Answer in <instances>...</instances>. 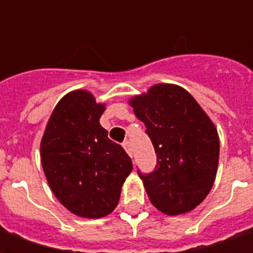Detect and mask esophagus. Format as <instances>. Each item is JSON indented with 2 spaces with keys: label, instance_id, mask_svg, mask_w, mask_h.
<instances>
[{
  "label": "esophagus",
  "instance_id": "esophagus-1",
  "mask_svg": "<svg viewBox=\"0 0 253 253\" xmlns=\"http://www.w3.org/2000/svg\"><path fill=\"white\" fill-rule=\"evenodd\" d=\"M123 148H125V150H126L127 153L131 154V143H130V141H125V142H123Z\"/></svg>",
  "mask_w": 253,
  "mask_h": 253
}]
</instances>
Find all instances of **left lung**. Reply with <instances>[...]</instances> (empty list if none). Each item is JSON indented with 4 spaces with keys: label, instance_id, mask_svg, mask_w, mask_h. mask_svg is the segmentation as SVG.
Returning <instances> with one entry per match:
<instances>
[{
    "label": "left lung",
    "instance_id": "8db88e82",
    "mask_svg": "<svg viewBox=\"0 0 253 253\" xmlns=\"http://www.w3.org/2000/svg\"><path fill=\"white\" fill-rule=\"evenodd\" d=\"M157 154L143 180L150 202L168 215L191 211L210 192L219 157V138L206 112L186 89L157 84L130 100Z\"/></svg>",
    "mask_w": 253,
    "mask_h": 253
}]
</instances>
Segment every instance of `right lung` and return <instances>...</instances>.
Instances as JSON below:
<instances>
[{
  "label": "right lung",
  "instance_id": "add662e5",
  "mask_svg": "<svg viewBox=\"0 0 253 253\" xmlns=\"http://www.w3.org/2000/svg\"><path fill=\"white\" fill-rule=\"evenodd\" d=\"M104 104L86 90L67 93L54 108L41 143L48 186L69 211L101 218L114 211L131 159L100 125Z\"/></svg>",
  "mask_w": 253,
  "mask_h": 253
}]
</instances>
